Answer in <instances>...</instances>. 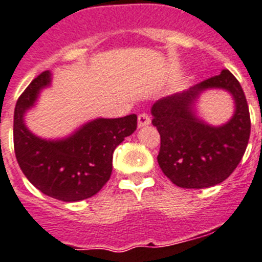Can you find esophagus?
<instances>
[{"label":"esophagus","instance_id":"1","mask_svg":"<svg viewBox=\"0 0 262 262\" xmlns=\"http://www.w3.org/2000/svg\"><path fill=\"white\" fill-rule=\"evenodd\" d=\"M150 123H151V119L147 114H140V115L138 116V127H139V128L148 126Z\"/></svg>","mask_w":262,"mask_h":262}]
</instances>
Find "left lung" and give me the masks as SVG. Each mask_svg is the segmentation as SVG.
Segmentation results:
<instances>
[{
  "mask_svg": "<svg viewBox=\"0 0 262 262\" xmlns=\"http://www.w3.org/2000/svg\"><path fill=\"white\" fill-rule=\"evenodd\" d=\"M207 89L226 90L235 100V114L221 126H211L196 115V100ZM151 115L161 135L159 167L179 187L204 189L224 182L245 154L249 107L241 84L228 69L187 91L162 97L151 107Z\"/></svg>",
  "mask_w": 262,
  "mask_h": 262,
  "instance_id": "obj_1",
  "label": "left lung"
}]
</instances>
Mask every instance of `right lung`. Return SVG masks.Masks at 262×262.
I'll return each mask as SVG.
<instances>
[{"label": "right lung", "mask_w": 262, "mask_h": 262, "mask_svg": "<svg viewBox=\"0 0 262 262\" xmlns=\"http://www.w3.org/2000/svg\"><path fill=\"white\" fill-rule=\"evenodd\" d=\"M52 83V73L38 75L24 91L14 108L13 140L19 167L45 195L79 202L95 195L111 177L112 155L124 138L136 129L135 114L124 118H97L61 139H42L25 124L41 91Z\"/></svg>", "instance_id": "right-lung-1"}]
</instances>
